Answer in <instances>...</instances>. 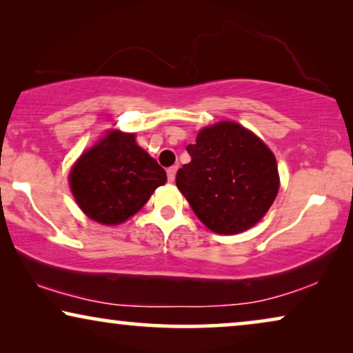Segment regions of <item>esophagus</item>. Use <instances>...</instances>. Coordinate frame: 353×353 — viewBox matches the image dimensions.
Instances as JSON below:
<instances>
[{"label": "esophagus", "instance_id": "34e87169", "mask_svg": "<svg viewBox=\"0 0 353 353\" xmlns=\"http://www.w3.org/2000/svg\"><path fill=\"white\" fill-rule=\"evenodd\" d=\"M176 170H178V167L176 165H173V167H170L167 170V176H168V181H175V175H176Z\"/></svg>", "mask_w": 353, "mask_h": 353}]
</instances>
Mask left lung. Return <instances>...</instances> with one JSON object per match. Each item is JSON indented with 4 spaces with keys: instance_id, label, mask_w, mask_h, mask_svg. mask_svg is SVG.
I'll return each instance as SVG.
<instances>
[{
    "instance_id": "1",
    "label": "left lung",
    "mask_w": 353,
    "mask_h": 353,
    "mask_svg": "<svg viewBox=\"0 0 353 353\" xmlns=\"http://www.w3.org/2000/svg\"><path fill=\"white\" fill-rule=\"evenodd\" d=\"M186 151L191 162L178 170L176 186L207 228L236 234L262 220L279 190L276 159L262 139L219 122L202 128Z\"/></svg>"
}]
</instances>
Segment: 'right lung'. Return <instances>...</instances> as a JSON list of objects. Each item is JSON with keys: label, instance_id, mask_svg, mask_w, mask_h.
<instances>
[{"label": "right lung", "instance_id": "obj_1", "mask_svg": "<svg viewBox=\"0 0 353 353\" xmlns=\"http://www.w3.org/2000/svg\"><path fill=\"white\" fill-rule=\"evenodd\" d=\"M70 190L91 220L119 225L165 185V170L134 141L133 133L109 132L72 167Z\"/></svg>", "mask_w": 353, "mask_h": 353}]
</instances>
